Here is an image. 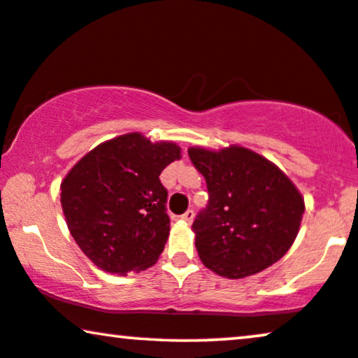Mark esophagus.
Here are the masks:
<instances>
[{
    "mask_svg": "<svg viewBox=\"0 0 358 358\" xmlns=\"http://www.w3.org/2000/svg\"><path fill=\"white\" fill-rule=\"evenodd\" d=\"M182 219H183L185 222H192L193 219H194V211H193V209H188V211L182 216Z\"/></svg>",
    "mask_w": 358,
    "mask_h": 358,
    "instance_id": "esophagus-1",
    "label": "esophagus"
}]
</instances>
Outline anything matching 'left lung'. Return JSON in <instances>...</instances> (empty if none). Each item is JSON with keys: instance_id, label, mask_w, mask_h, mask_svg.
I'll list each match as a JSON object with an SVG mask.
<instances>
[{"instance_id": "8db88e82", "label": "left lung", "mask_w": 358, "mask_h": 358, "mask_svg": "<svg viewBox=\"0 0 358 358\" xmlns=\"http://www.w3.org/2000/svg\"><path fill=\"white\" fill-rule=\"evenodd\" d=\"M208 185V206L193 222L199 259L214 273L245 278L273 265L296 239L304 199L292 180L254 150L189 147Z\"/></svg>"}]
</instances>
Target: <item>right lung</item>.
Returning <instances> with one entry per match:
<instances>
[{"instance_id": "1", "label": "right lung", "mask_w": 358, "mask_h": 358, "mask_svg": "<svg viewBox=\"0 0 358 358\" xmlns=\"http://www.w3.org/2000/svg\"><path fill=\"white\" fill-rule=\"evenodd\" d=\"M175 142L131 132L103 142L73 165L60 203L76 244L98 268L127 275L149 268L170 232L160 173L178 160Z\"/></svg>"}]
</instances>
